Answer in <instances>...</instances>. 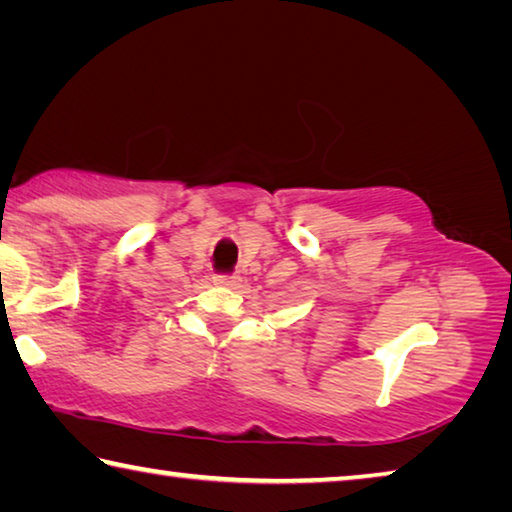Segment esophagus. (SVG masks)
<instances>
[{"instance_id":"34e87169","label":"esophagus","mask_w":512,"mask_h":512,"mask_svg":"<svg viewBox=\"0 0 512 512\" xmlns=\"http://www.w3.org/2000/svg\"><path fill=\"white\" fill-rule=\"evenodd\" d=\"M239 282L237 275H216L214 277V284H219V287H235Z\"/></svg>"}]
</instances>
